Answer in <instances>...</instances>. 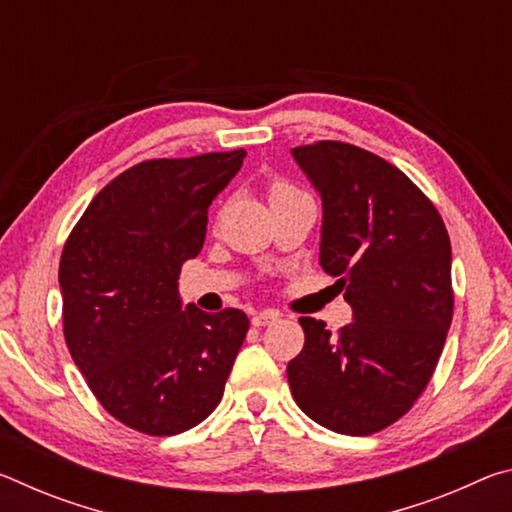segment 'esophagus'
<instances>
[{
    "instance_id": "1",
    "label": "esophagus",
    "mask_w": 512,
    "mask_h": 512,
    "mask_svg": "<svg viewBox=\"0 0 512 512\" xmlns=\"http://www.w3.org/2000/svg\"><path fill=\"white\" fill-rule=\"evenodd\" d=\"M280 318V311H273V309H266V311H259V314L253 316V325L255 327H264V325H271L275 320Z\"/></svg>"
}]
</instances>
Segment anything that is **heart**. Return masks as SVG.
<instances>
[{
	"label": "heart",
	"instance_id": "1",
	"mask_svg": "<svg viewBox=\"0 0 512 512\" xmlns=\"http://www.w3.org/2000/svg\"><path fill=\"white\" fill-rule=\"evenodd\" d=\"M293 194H300V192L291 183H287V180H275L271 185V201H275V198L293 196Z\"/></svg>",
	"mask_w": 512,
	"mask_h": 512
}]
</instances>
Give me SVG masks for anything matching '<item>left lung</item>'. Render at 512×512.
Masks as SVG:
<instances>
[{
  "instance_id": "1",
  "label": "left lung",
  "mask_w": 512,
  "mask_h": 512,
  "mask_svg": "<svg viewBox=\"0 0 512 512\" xmlns=\"http://www.w3.org/2000/svg\"><path fill=\"white\" fill-rule=\"evenodd\" d=\"M291 153L323 201L320 266L354 320L332 334L300 318L289 386L320 427L370 436L411 411L436 370L454 314L452 244L429 198L379 155L334 140Z\"/></svg>"
}]
</instances>
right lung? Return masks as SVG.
Here are the masks:
<instances>
[{"label":"right lung","mask_w":512,"mask_h":512,"mask_svg":"<svg viewBox=\"0 0 512 512\" xmlns=\"http://www.w3.org/2000/svg\"><path fill=\"white\" fill-rule=\"evenodd\" d=\"M246 151L146 160L92 198L60 255L63 332L112 418L149 436L196 427L221 402L248 332L239 309H183L178 275Z\"/></svg>","instance_id":"obj_1"}]
</instances>
